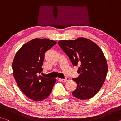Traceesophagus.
I'll return each instance as SVG.
<instances>
[{"label":"esophagus","instance_id":"1","mask_svg":"<svg viewBox=\"0 0 121 121\" xmlns=\"http://www.w3.org/2000/svg\"><path fill=\"white\" fill-rule=\"evenodd\" d=\"M59 80H60L61 81L63 82H66L67 81H68L69 80V78L66 77L65 79H59Z\"/></svg>","mask_w":121,"mask_h":121}]
</instances>
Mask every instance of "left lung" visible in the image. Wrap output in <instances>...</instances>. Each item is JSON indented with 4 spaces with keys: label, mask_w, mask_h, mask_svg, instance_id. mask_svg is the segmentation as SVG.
<instances>
[{
    "label": "left lung",
    "mask_w": 121,
    "mask_h": 121,
    "mask_svg": "<svg viewBox=\"0 0 121 121\" xmlns=\"http://www.w3.org/2000/svg\"><path fill=\"white\" fill-rule=\"evenodd\" d=\"M58 43L73 66H79V76L72 78L77 83L72 95L82 100L94 97L103 85L108 72L107 60L101 48L81 37L74 40H59Z\"/></svg>",
    "instance_id": "left-lung-1"
}]
</instances>
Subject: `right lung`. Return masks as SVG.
<instances>
[{
  "label": "right lung",
  "mask_w": 121,
  "mask_h": 121,
  "mask_svg": "<svg viewBox=\"0 0 121 121\" xmlns=\"http://www.w3.org/2000/svg\"><path fill=\"white\" fill-rule=\"evenodd\" d=\"M56 43L49 39H33L20 48L13 60V74L17 84L24 94L33 101L47 98L56 82V79L38 76L43 71L45 52Z\"/></svg>",
  "instance_id": "right-lung-1"
}]
</instances>
